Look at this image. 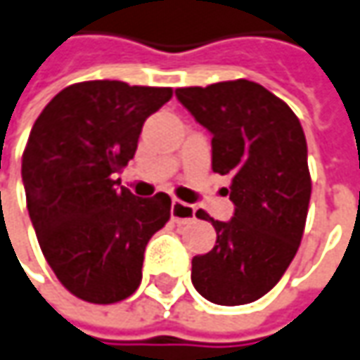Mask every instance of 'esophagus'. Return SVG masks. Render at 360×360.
I'll return each mask as SVG.
<instances>
[{
    "label": "esophagus",
    "mask_w": 360,
    "mask_h": 360,
    "mask_svg": "<svg viewBox=\"0 0 360 360\" xmlns=\"http://www.w3.org/2000/svg\"><path fill=\"white\" fill-rule=\"evenodd\" d=\"M170 214L176 222H188V220H192L194 214H196V208L194 206H190L186 202L178 200V198H174L172 200V208H170Z\"/></svg>",
    "instance_id": "obj_1"
}]
</instances>
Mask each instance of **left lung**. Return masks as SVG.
<instances>
[{"label": "left lung", "mask_w": 360, "mask_h": 360, "mask_svg": "<svg viewBox=\"0 0 360 360\" xmlns=\"http://www.w3.org/2000/svg\"><path fill=\"white\" fill-rule=\"evenodd\" d=\"M176 98L212 134V170L232 176L229 222L196 212L212 222L216 244L192 258V284L214 304L255 302L283 278L304 232L311 174L302 126L248 79L178 88Z\"/></svg>", "instance_id": "8db88e82"}]
</instances>
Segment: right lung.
I'll list each match as a JSON object with an SVG mask.
<instances>
[{
  "mask_svg": "<svg viewBox=\"0 0 360 360\" xmlns=\"http://www.w3.org/2000/svg\"><path fill=\"white\" fill-rule=\"evenodd\" d=\"M170 98L172 88L79 82L30 131L21 158L30 218L58 281L82 300L112 304L136 292L146 244L170 220L168 194L138 198L116 180L146 118Z\"/></svg>",
  "mask_w": 360,
  "mask_h": 360,
  "instance_id": "1",
  "label": "right lung"
}]
</instances>
